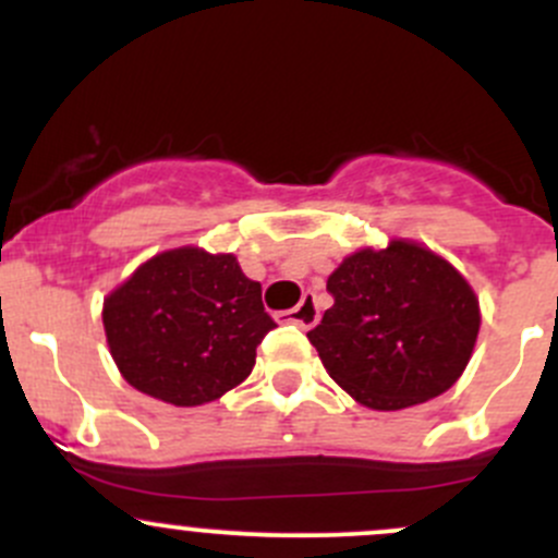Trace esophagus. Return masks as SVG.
<instances>
[{
  "instance_id": "esophagus-1",
  "label": "esophagus",
  "mask_w": 558,
  "mask_h": 558,
  "mask_svg": "<svg viewBox=\"0 0 558 558\" xmlns=\"http://www.w3.org/2000/svg\"><path fill=\"white\" fill-rule=\"evenodd\" d=\"M280 318L283 320H291V324H296V326H302V329H311V326H315L318 324V307H315V300L311 294H305L302 296V302L300 305L294 307V311H286V313H280Z\"/></svg>"
}]
</instances>
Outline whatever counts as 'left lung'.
Listing matches in <instances>:
<instances>
[{
    "mask_svg": "<svg viewBox=\"0 0 558 558\" xmlns=\"http://www.w3.org/2000/svg\"><path fill=\"white\" fill-rule=\"evenodd\" d=\"M335 305L307 331L326 373L373 410L448 391L475 348L481 311L466 280L426 247L393 240L348 256L326 280Z\"/></svg>",
    "mask_w": 558,
    "mask_h": 558,
    "instance_id": "obj_1",
    "label": "left lung"
}]
</instances>
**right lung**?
<instances>
[{
    "label": "right lung",
    "instance_id": "1",
    "mask_svg": "<svg viewBox=\"0 0 558 558\" xmlns=\"http://www.w3.org/2000/svg\"><path fill=\"white\" fill-rule=\"evenodd\" d=\"M107 345L137 391L178 408L213 402L251 375L275 329L262 286L232 253L178 247L145 262L105 300Z\"/></svg>",
    "mask_w": 558,
    "mask_h": 558
}]
</instances>
